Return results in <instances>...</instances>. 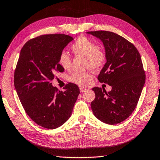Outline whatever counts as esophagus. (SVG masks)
Segmentation results:
<instances>
[{
  "label": "esophagus",
  "instance_id": "1",
  "mask_svg": "<svg viewBox=\"0 0 160 160\" xmlns=\"http://www.w3.org/2000/svg\"><path fill=\"white\" fill-rule=\"evenodd\" d=\"M80 90L81 92H85L87 90V89L85 88H80Z\"/></svg>",
  "mask_w": 160,
  "mask_h": 160
}]
</instances>
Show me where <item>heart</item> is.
<instances>
[{
	"instance_id": "heart-1",
	"label": "heart",
	"mask_w": 160,
	"mask_h": 160,
	"mask_svg": "<svg viewBox=\"0 0 160 160\" xmlns=\"http://www.w3.org/2000/svg\"><path fill=\"white\" fill-rule=\"evenodd\" d=\"M71 50L75 56L85 57V66L94 70L102 69L106 63L107 56L104 51L99 49L96 42L86 37L78 38L71 46ZM58 64L64 70L71 67V58L66 51L58 56ZM93 75L90 71L75 72L69 76V81L80 86H88L92 80Z\"/></svg>"
}]
</instances>
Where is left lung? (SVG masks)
Wrapping results in <instances>:
<instances>
[{
	"label": "left lung",
	"instance_id": "8db88e82",
	"mask_svg": "<svg viewBox=\"0 0 160 160\" xmlns=\"http://www.w3.org/2000/svg\"><path fill=\"white\" fill-rule=\"evenodd\" d=\"M103 42L107 63L98 75L100 82L112 86L92 88L95 99L91 102L94 115L102 122L117 124L130 116L138 102L145 82L141 57L135 46L112 32H88Z\"/></svg>",
	"mask_w": 160,
	"mask_h": 160
}]
</instances>
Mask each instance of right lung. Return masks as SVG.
I'll use <instances>...</instances> for the list:
<instances>
[{
    "instance_id": "obj_1",
    "label": "right lung",
    "mask_w": 160,
    "mask_h": 160,
    "mask_svg": "<svg viewBox=\"0 0 160 160\" xmlns=\"http://www.w3.org/2000/svg\"><path fill=\"white\" fill-rule=\"evenodd\" d=\"M73 38L64 34L33 38L22 48L14 73V85L22 107L32 121L48 129L58 128L71 116L80 94L68 82L59 90L51 81L64 71L58 56Z\"/></svg>"
}]
</instances>
